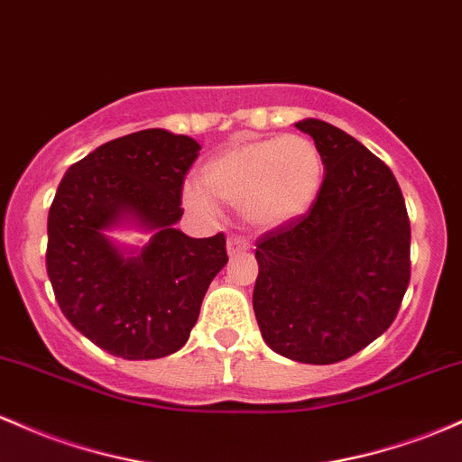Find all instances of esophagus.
I'll return each instance as SVG.
<instances>
[{
	"instance_id": "obj_1",
	"label": "esophagus",
	"mask_w": 462,
	"mask_h": 462,
	"mask_svg": "<svg viewBox=\"0 0 462 462\" xmlns=\"http://www.w3.org/2000/svg\"><path fill=\"white\" fill-rule=\"evenodd\" d=\"M226 247H227V254L236 256V254H243V252H245L247 247H250V243L243 239V236H230V239H227V245Z\"/></svg>"
}]
</instances>
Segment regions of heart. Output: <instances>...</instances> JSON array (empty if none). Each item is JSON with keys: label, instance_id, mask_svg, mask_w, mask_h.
I'll return each mask as SVG.
<instances>
[{"label": "heart", "instance_id": "obj_1", "mask_svg": "<svg viewBox=\"0 0 462 462\" xmlns=\"http://www.w3.org/2000/svg\"><path fill=\"white\" fill-rule=\"evenodd\" d=\"M201 180L189 181L181 192L192 215L212 219L219 199L239 206L250 226L272 230L311 210L324 184V160L305 135L243 140L212 157Z\"/></svg>", "mask_w": 462, "mask_h": 462}]
</instances>
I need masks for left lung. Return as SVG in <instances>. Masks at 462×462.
<instances>
[{
    "label": "left lung",
    "mask_w": 462,
    "mask_h": 462,
    "mask_svg": "<svg viewBox=\"0 0 462 462\" xmlns=\"http://www.w3.org/2000/svg\"><path fill=\"white\" fill-rule=\"evenodd\" d=\"M324 184L300 219L256 241V322L267 346L336 364L393 324L410 282V221L393 171L346 131L307 118Z\"/></svg>",
    "instance_id": "obj_1"
}]
</instances>
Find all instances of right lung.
<instances>
[{
    "label": "right lung",
    "instance_id": "obj_1",
    "mask_svg": "<svg viewBox=\"0 0 462 462\" xmlns=\"http://www.w3.org/2000/svg\"><path fill=\"white\" fill-rule=\"evenodd\" d=\"M199 142L166 129L123 135L76 162L48 215L50 282L63 316L96 346L123 359L180 351L212 278L227 263L226 236L177 230L181 186ZM135 226L142 248L109 231Z\"/></svg>",
    "mask_w": 462,
    "mask_h": 462
}]
</instances>
